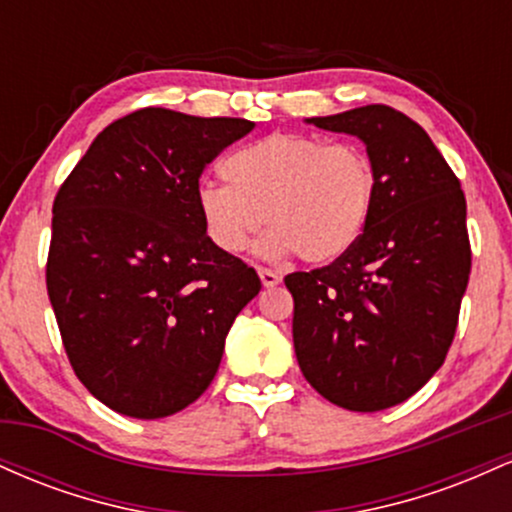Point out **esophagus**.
I'll use <instances>...</instances> for the list:
<instances>
[{
    "instance_id": "esophagus-1",
    "label": "esophagus",
    "mask_w": 512,
    "mask_h": 512,
    "mask_svg": "<svg viewBox=\"0 0 512 512\" xmlns=\"http://www.w3.org/2000/svg\"><path fill=\"white\" fill-rule=\"evenodd\" d=\"M257 274H260L262 284L267 286V289H272V286H276L281 281L279 272H274V269H267V267H257Z\"/></svg>"
}]
</instances>
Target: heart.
Here are the masks:
<instances>
[{"instance_id":"1","label":"heart","mask_w":512,"mask_h":512,"mask_svg":"<svg viewBox=\"0 0 512 512\" xmlns=\"http://www.w3.org/2000/svg\"><path fill=\"white\" fill-rule=\"evenodd\" d=\"M221 182L197 187V209L216 248L238 255L267 223L264 257L296 252L308 264L346 255L366 231L378 173L356 144L274 132L240 146L221 163Z\"/></svg>"}]
</instances>
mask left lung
<instances>
[{
	"instance_id": "1",
	"label": "left lung",
	"mask_w": 512,
	"mask_h": 512,
	"mask_svg": "<svg viewBox=\"0 0 512 512\" xmlns=\"http://www.w3.org/2000/svg\"><path fill=\"white\" fill-rule=\"evenodd\" d=\"M308 122L366 144L378 199L346 255L284 279L298 366L337 407H395L431 380L455 339L472 272L464 192L424 127L395 108Z\"/></svg>"
}]
</instances>
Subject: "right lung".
Returning <instances> with one entry per match:
<instances>
[{
  "label": "right lung",
  "mask_w": 512,
  "mask_h": 512,
  "mask_svg": "<svg viewBox=\"0 0 512 512\" xmlns=\"http://www.w3.org/2000/svg\"><path fill=\"white\" fill-rule=\"evenodd\" d=\"M252 127L134 110L57 190L48 296L76 378L117 414L163 419L195 402L262 289L255 269L211 243L197 209L202 170Z\"/></svg>",
  "instance_id": "obj_1"
}]
</instances>
